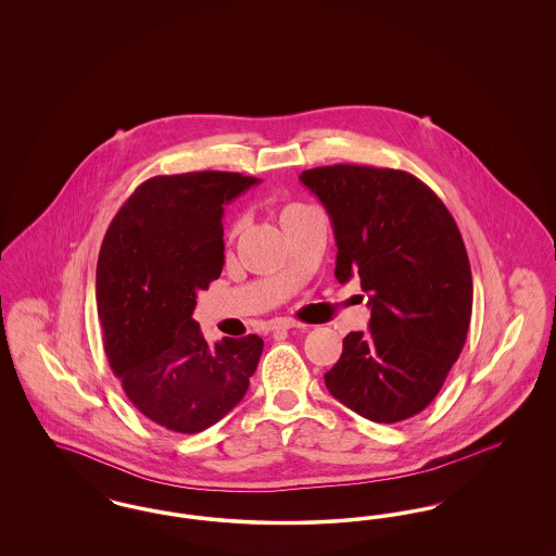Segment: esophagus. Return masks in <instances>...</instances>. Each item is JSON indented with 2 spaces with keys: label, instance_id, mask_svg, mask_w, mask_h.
Listing matches in <instances>:
<instances>
[{
  "label": "esophagus",
  "instance_id": "1",
  "mask_svg": "<svg viewBox=\"0 0 556 556\" xmlns=\"http://www.w3.org/2000/svg\"><path fill=\"white\" fill-rule=\"evenodd\" d=\"M300 327H304V325L293 320V318H275V320H270V331H288V329H300Z\"/></svg>",
  "mask_w": 556,
  "mask_h": 556
}]
</instances>
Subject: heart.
I'll use <instances>...</instances> for the list:
<instances>
[{"label": "heart", "mask_w": 556, "mask_h": 556, "mask_svg": "<svg viewBox=\"0 0 556 556\" xmlns=\"http://www.w3.org/2000/svg\"><path fill=\"white\" fill-rule=\"evenodd\" d=\"M300 208H304L302 204H290L283 214H288V212L300 211ZM239 227H241V220H233V225L229 227V238H236L238 236Z\"/></svg>", "instance_id": "obj_1"}]
</instances>
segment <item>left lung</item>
Here are the masks:
<instances>
[{
    "label": "left lung",
    "mask_w": 556,
    "mask_h": 556,
    "mask_svg": "<svg viewBox=\"0 0 556 556\" xmlns=\"http://www.w3.org/2000/svg\"><path fill=\"white\" fill-rule=\"evenodd\" d=\"M333 223L336 279L361 277L369 333L350 331L331 396L375 424L419 415L442 390L467 340L473 279L444 202L396 168L333 164L304 170Z\"/></svg>",
    "instance_id": "obj_1"
}]
</instances>
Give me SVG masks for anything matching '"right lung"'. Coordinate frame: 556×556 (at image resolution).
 Listing matches in <instances>:
<instances>
[{
  "label": "right lung",
  "mask_w": 556,
  "mask_h": 556,
  "mask_svg": "<svg viewBox=\"0 0 556 556\" xmlns=\"http://www.w3.org/2000/svg\"><path fill=\"white\" fill-rule=\"evenodd\" d=\"M254 184L225 170L152 177L100 248L96 300L112 372L143 417L177 433L238 406L263 354L258 336L208 345L191 318L198 291L223 270L225 204Z\"/></svg>",
  "instance_id": "right-lung-1"
}]
</instances>
